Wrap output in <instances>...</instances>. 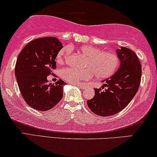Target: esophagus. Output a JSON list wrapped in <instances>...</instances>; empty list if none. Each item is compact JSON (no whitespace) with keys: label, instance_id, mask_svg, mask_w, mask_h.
Here are the masks:
<instances>
[{"label":"esophagus","instance_id":"obj_1","mask_svg":"<svg viewBox=\"0 0 157 157\" xmlns=\"http://www.w3.org/2000/svg\"><path fill=\"white\" fill-rule=\"evenodd\" d=\"M75 85L77 86H78L81 89H85L87 88V86L86 84H75Z\"/></svg>","mask_w":157,"mask_h":157}]
</instances>
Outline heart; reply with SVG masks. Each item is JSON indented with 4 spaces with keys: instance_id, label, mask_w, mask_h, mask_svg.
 <instances>
[{
    "instance_id": "b5f03b06",
    "label": "heart",
    "mask_w": 157,
    "mask_h": 157,
    "mask_svg": "<svg viewBox=\"0 0 157 157\" xmlns=\"http://www.w3.org/2000/svg\"><path fill=\"white\" fill-rule=\"evenodd\" d=\"M78 51L87 56L83 64L85 68L81 69L74 67L64 68L61 71V76L68 83L76 84L81 81L89 80L94 75L98 78H106L112 76L118 69L120 59L117 53L102 51L89 45H83L78 48ZM71 52V47H63L58 53L57 61L63 63Z\"/></svg>"
}]
</instances>
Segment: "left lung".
<instances>
[{"instance_id": "1", "label": "left lung", "mask_w": 157, "mask_h": 157, "mask_svg": "<svg viewBox=\"0 0 157 157\" xmlns=\"http://www.w3.org/2000/svg\"><path fill=\"white\" fill-rule=\"evenodd\" d=\"M117 53L121 64L117 71L105 80L106 83L104 86L107 89L104 91L101 88L94 89V98L87 101L92 112L101 117L114 115L123 110L136 95L140 85L141 65L136 53L125 47L117 49Z\"/></svg>"}]
</instances>
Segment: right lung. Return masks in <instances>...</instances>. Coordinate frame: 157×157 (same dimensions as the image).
Instances as JSON below:
<instances>
[{
    "label": "right lung",
    "instance_id": "1",
    "mask_svg": "<svg viewBox=\"0 0 157 157\" xmlns=\"http://www.w3.org/2000/svg\"><path fill=\"white\" fill-rule=\"evenodd\" d=\"M62 48L56 38H40L29 42L19 53L15 75L23 98L34 109L49 110L63 97V87L66 83L61 79L56 83L47 80L56 68L55 59Z\"/></svg>",
    "mask_w": 157,
    "mask_h": 157
}]
</instances>
